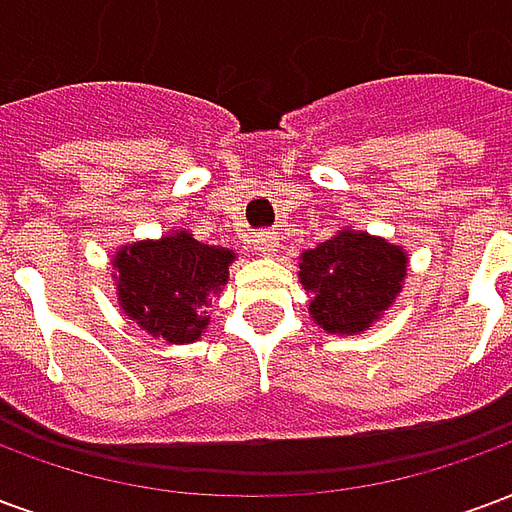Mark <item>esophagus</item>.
<instances>
[{"label": "esophagus", "mask_w": 512, "mask_h": 512, "mask_svg": "<svg viewBox=\"0 0 512 512\" xmlns=\"http://www.w3.org/2000/svg\"><path fill=\"white\" fill-rule=\"evenodd\" d=\"M252 246H255V252H260V255H274L279 249L277 233H257L252 238Z\"/></svg>", "instance_id": "obj_1"}]
</instances>
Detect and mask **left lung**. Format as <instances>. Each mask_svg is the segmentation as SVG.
Returning <instances> with one entry per match:
<instances>
[{
  "label": "left lung",
  "instance_id": "obj_1",
  "mask_svg": "<svg viewBox=\"0 0 512 512\" xmlns=\"http://www.w3.org/2000/svg\"><path fill=\"white\" fill-rule=\"evenodd\" d=\"M408 255L362 230H340L301 255L299 279L312 321L326 334H362L403 290Z\"/></svg>",
  "mask_w": 512,
  "mask_h": 512
}]
</instances>
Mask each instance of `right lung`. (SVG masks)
Returning a JSON list of instances; mask_svg holds the SVG:
<instances>
[{"instance_id": "obj_1", "label": "right lung", "mask_w": 512, "mask_h": 512, "mask_svg": "<svg viewBox=\"0 0 512 512\" xmlns=\"http://www.w3.org/2000/svg\"><path fill=\"white\" fill-rule=\"evenodd\" d=\"M233 249L208 246L186 230L123 246L112 260L117 301L150 337L194 343L208 326L205 307L227 285Z\"/></svg>"}]
</instances>
